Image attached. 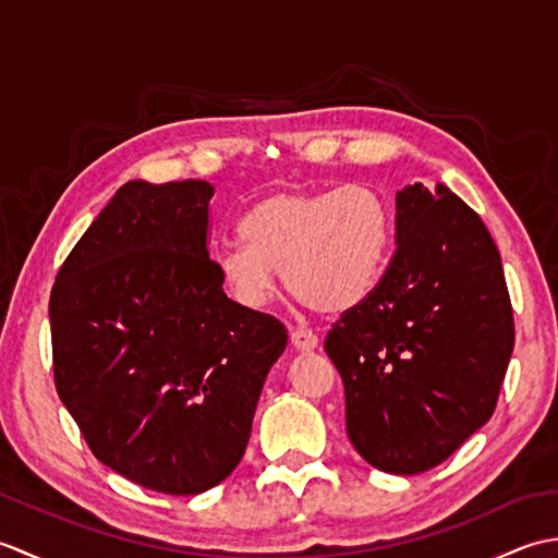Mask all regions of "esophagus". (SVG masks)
Instances as JSON below:
<instances>
[{
	"mask_svg": "<svg viewBox=\"0 0 558 558\" xmlns=\"http://www.w3.org/2000/svg\"><path fill=\"white\" fill-rule=\"evenodd\" d=\"M290 340H292V345L298 348V350H302V352H310V350H314L318 345V338H316L314 330L302 328V326L290 330Z\"/></svg>",
	"mask_w": 558,
	"mask_h": 558,
	"instance_id": "esophagus-1",
	"label": "esophagus"
}]
</instances>
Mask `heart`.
<instances>
[{
    "instance_id": "1",
    "label": "heart",
    "mask_w": 558,
    "mask_h": 558,
    "mask_svg": "<svg viewBox=\"0 0 558 558\" xmlns=\"http://www.w3.org/2000/svg\"><path fill=\"white\" fill-rule=\"evenodd\" d=\"M244 242L218 252V272L236 302L266 306L276 270L316 312L338 314L374 288L388 242V213L372 189H280L242 218Z\"/></svg>"
}]
</instances>
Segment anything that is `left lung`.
Listing matches in <instances>:
<instances>
[{"mask_svg": "<svg viewBox=\"0 0 558 558\" xmlns=\"http://www.w3.org/2000/svg\"><path fill=\"white\" fill-rule=\"evenodd\" d=\"M513 342L487 225L444 184L405 186L386 272L324 342L352 446L393 475L441 465L494 414Z\"/></svg>", "mask_w": 558, "mask_h": 558, "instance_id": "obj_1", "label": "left lung"}]
</instances>
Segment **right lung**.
Instances as JSON below:
<instances>
[{
    "label": "right lung",
    "mask_w": 558,
    "mask_h": 558,
    "mask_svg": "<svg viewBox=\"0 0 558 558\" xmlns=\"http://www.w3.org/2000/svg\"><path fill=\"white\" fill-rule=\"evenodd\" d=\"M210 196L204 180L126 182L50 294L54 386L93 456L172 496L240 465L288 345L276 316L225 294L208 256Z\"/></svg>",
    "instance_id": "right-lung-1"
}]
</instances>
